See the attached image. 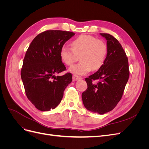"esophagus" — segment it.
Masks as SVG:
<instances>
[{"label":"esophagus","instance_id":"obj_1","mask_svg":"<svg viewBox=\"0 0 149 149\" xmlns=\"http://www.w3.org/2000/svg\"><path fill=\"white\" fill-rule=\"evenodd\" d=\"M82 78L81 77H79V76H78L76 75H73V81H78V80H79V79H81Z\"/></svg>","mask_w":149,"mask_h":149}]
</instances>
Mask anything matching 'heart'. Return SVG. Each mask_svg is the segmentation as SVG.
Masks as SVG:
<instances>
[{
  "mask_svg": "<svg viewBox=\"0 0 149 149\" xmlns=\"http://www.w3.org/2000/svg\"><path fill=\"white\" fill-rule=\"evenodd\" d=\"M72 48L64 45L61 49V60L68 66L77 61L81 63L70 68L69 71L78 75H84L89 71L100 70L104 64L108 54V46L102 40L91 35H82L71 43Z\"/></svg>",
  "mask_w": 149,
  "mask_h": 149,
  "instance_id": "b5f03b06",
  "label": "heart"
}]
</instances>
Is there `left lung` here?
Instances as JSON below:
<instances>
[{
    "label": "left lung",
    "instance_id": "8db88e82",
    "mask_svg": "<svg viewBox=\"0 0 149 149\" xmlns=\"http://www.w3.org/2000/svg\"><path fill=\"white\" fill-rule=\"evenodd\" d=\"M107 40L108 54L104 64L95 73L85 79L88 88L82 93L84 107L93 112L104 114L112 111L123 96L129 77L128 59L116 38L100 33ZM100 80L93 84V80Z\"/></svg>",
    "mask_w": 149,
    "mask_h": 149
}]
</instances>
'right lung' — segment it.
<instances>
[{
  "label": "right lung",
  "instance_id": "obj_1",
  "mask_svg": "<svg viewBox=\"0 0 149 149\" xmlns=\"http://www.w3.org/2000/svg\"><path fill=\"white\" fill-rule=\"evenodd\" d=\"M75 33L47 30L38 34L26 52L21 78L29 100L40 111L55 109L60 103L65 88L72 81L70 73L55 76L66 70L61 49Z\"/></svg>",
  "mask_w": 149,
  "mask_h": 149
}]
</instances>
